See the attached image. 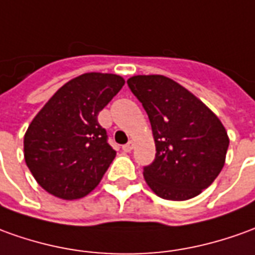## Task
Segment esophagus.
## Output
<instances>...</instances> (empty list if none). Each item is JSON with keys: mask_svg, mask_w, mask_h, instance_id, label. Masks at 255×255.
Here are the masks:
<instances>
[{"mask_svg": "<svg viewBox=\"0 0 255 255\" xmlns=\"http://www.w3.org/2000/svg\"><path fill=\"white\" fill-rule=\"evenodd\" d=\"M122 150H124L125 152H130V151L133 150V141H129V143H126L125 145H122Z\"/></svg>", "mask_w": 255, "mask_h": 255, "instance_id": "34e87169", "label": "esophagus"}]
</instances>
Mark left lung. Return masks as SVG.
I'll list each match as a JSON object with an SVG mask.
<instances>
[{"mask_svg":"<svg viewBox=\"0 0 255 255\" xmlns=\"http://www.w3.org/2000/svg\"><path fill=\"white\" fill-rule=\"evenodd\" d=\"M128 86L147 112L155 140V158L143 168L147 184L165 200L198 196L224 168L229 147L224 125L169 77L140 75Z\"/></svg>","mask_w":255,"mask_h":255,"instance_id":"left-lung-1","label":"left lung"}]
</instances>
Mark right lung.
<instances>
[{"mask_svg": "<svg viewBox=\"0 0 255 255\" xmlns=\"http://www.w3.org/2000/svg\"><path fill=\"white\" fill-rule=\"evenodd\" d=\"M125 80L112 73H84L64 84L31 121L24 161L51 194L75 200L89 194L117 155L98 114Z\"/></svg>", "mask_w": 255, "mask_h": 255, "instance_id": "add662e5", "label": "right lung"}]
</instances>
